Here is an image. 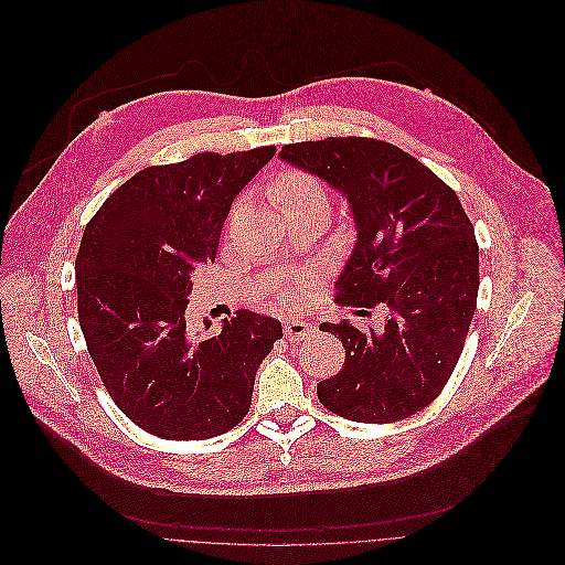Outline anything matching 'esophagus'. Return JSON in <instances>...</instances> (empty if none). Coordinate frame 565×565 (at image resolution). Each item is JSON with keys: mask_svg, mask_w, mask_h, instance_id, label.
<instances>
[{"mask_svg": "<svg viewBox=\"0 0 565 565\" xmlns=\"http://www.w3.org/2000/svg\"><path fill=\"white\" fill-rule=\"evenodd\" d=\"M313 331V327L309 322H302V320H287L285 322V338L289 343H298V341H305V338Z\"/></svg>", "mask_w": 565, "mask_h": 565, "instance_id": "1", "label": "esophagus"}]
</instances>
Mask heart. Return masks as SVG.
Masks as SVG:
<instances>
[{"instance_id":"b5f03b06","label":"heart","mask_w":565,"mask_h":565,"mask_svg":"<svg viewBox=\"0 0 565 565\" xmlns=\"http://www.w3.org/2000/svg\"><path fill=\"white\" fill-rule=\"evenodd\" d=\"M269 195L282 206L285 213L298 209H329L324 186L307 171L287 169L269 186Z\"/></svg>"}]
</instances>
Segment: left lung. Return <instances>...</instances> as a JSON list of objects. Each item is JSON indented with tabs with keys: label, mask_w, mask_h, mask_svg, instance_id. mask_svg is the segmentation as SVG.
<instances>
[{
	"label": "left lung",
	"mask_w": 565,
	"mask_h": 565,
	"mask_svg": "<svg viewBox=\"0 0 565 565\" xmlns=\"http://www.w3.org/2000/svg\"><path fill=\"white\" fill-rule=\"evenodd\" d=\"M278 156L350 204L356 243L335 300L387 307L381 331L350 320L320 324L345 348L343 370L318 383L320 403L356 423L420 412L452 376L477 309L479 245L457 193L381 140L327 138Z\"/></svg>",
	"instance_id": "1"
}]
</instances>
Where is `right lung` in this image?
<instances>
[{"label":"right lung","mask_w":565,"mask_h":565,"mask_svg":"<svg viewBox=\"0 0 565 565\" xmlns=\"http://www.w3.org/2000/svg\"><path fill=\"white\" fill-rule=\"evenodd\" d=\"M274 153H198L142 169L86 224L75 258L84 341L110 398L153 436L204 440L236 427L282 338L280 320L247 309L217 333L186 324L193 274L215 260L236 195Z\"/></svg>","instance_id":"1"}]
</instances>
